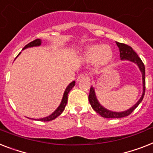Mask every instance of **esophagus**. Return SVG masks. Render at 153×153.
<instances>
[{
  "mask_svg": "<svg viewBox=\"0 0 153 153\" xmlns=\"http://www.w3.org/2000/svg\"><path fill=\"white\" fill-rule=\"evenodd\" d=\"M89 79V77H88L87 74H79L78 78H77V82H80V81H82V80H85V79Z\"/></svg>",
  "mask_w": 153,
  "mask_h": 153,
  "instance_id": "obj_1",
  "label": "esophagus"
}]
</instances>
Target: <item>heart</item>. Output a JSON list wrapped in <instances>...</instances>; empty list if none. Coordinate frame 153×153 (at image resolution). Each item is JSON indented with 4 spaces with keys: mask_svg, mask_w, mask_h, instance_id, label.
<instances>
[{
    "mask_svg": "<svg viewBox=\"0 0 153 153\" xmlns=\"http://www.w3.org/2000/svg\"><path fill=\"white\" fill-rule=\"evenodd\" d=\"M113 57L112 48L108 45L94 44L85 46L82 53V58L85 62H93L98 66L106 65Z\"/></svg>",
    "mask_w": 153,
    "mask_h": 153,
    "instance_id": "1",
    "label": "heart"
}]
</instances>
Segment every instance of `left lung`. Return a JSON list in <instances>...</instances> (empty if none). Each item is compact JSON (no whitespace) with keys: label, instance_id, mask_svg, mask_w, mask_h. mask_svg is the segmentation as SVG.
<instances>
[{"label":"left lung","instance_id":"8db88e82","mask_svg":"<svg viewBox=\"0 0 153 153\" xmlns=\"http://www.w3.org/2000/svg\"><path fill=\"white\" fill-rule=\"evenodd\" d=\"M116 45H117V46L120 48V59H123V60H129V61H131L138 66L139 69L141 71V74H142L143 92H142V95H141V98L139 99L138 101L132 108H129L126 111L117 112V111H110V110H108V109L104 108L102 105H100L99 101H98L97 98L95 90H94V87L91 86L89 94V101L90 103V105H91L92 108H93L94 111L97 112L99 115H101L102 117L108 118V119H112V118H115V119L117 118L118 119V118L126 117V116L129 115L130 114H131L134 111V110L138 106L139 104L142 101L144 96H145V68L142 60L137 56V53L133 50V48L130 46H129V45H127L126 44H123V43H120V42H116Z\"/></svg>","mask_w":153,"mask_h":153}]
</instances>
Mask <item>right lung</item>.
I'll use <instances>...</instances> for the list:
<instances>
[{"label":"right lung","mask_w":153,"mask_h":153,"mask_svg":"<svg viewBox=\"0 0 153 153\" xmlns=\"http://www.w3.org/2000/svg\"><path fill=\"white\" fill-rule=\"evenodd\" d=\"M41 44H42V40H41V39H36V40L33 41V42H30L29 44H27V45H25L24 48H23V49H25V48H30V47L39 46V45H41ZM19 54H20V53H19ZM74 85H75V82L73 81L72 82H71L70 84L68 85V87L66 88L65 91H64V96H63V98H62L61 103H60V105H59V107H58L55 111H54V112H53L50 115H48V116H47V117L42 118V119H40V120H39V121H43V122H48V121H51V120H55L57 116H59V115H60L63 111H64V108H65L66 105H67V103H68V94H69V92L71 90V89L74 87Z\"/></svg>","instance_id":"1"}]
</instances>
